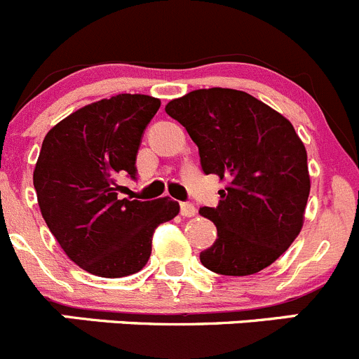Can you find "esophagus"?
Wrapping results in <instances>:
<instances>
[{
  "label": "esophagus",
  "mask_w": 359,
  "mask_h": 359,
  "mask_svg": "<svg viewBox=\"0 0 359 359\" xmlns=\"http://www.w3.org/2000/svg\"><path fill=\"white\" fill-rule=\"evenodd\" d=\"M180 211H182L183 217H187V218L194 217V215L197 213L196 206H194L192 203H180Z\"/></svg>",
  "instance_id": "obj_1"
}]
</instances>
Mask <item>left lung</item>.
<instances>
[{"label": "left lung", "mask_w": 359, "mask_h": 359, "mask_svg": "<svg viewBox=\"0 0 359 359\" xmlns=\"http://www.w3.org/2000/svg\"><path fill=\"white\" fill-rule=\"evenodd\" d=\"M199 148L204 174L227 182L217 208L199 213L217 225L201 252L204 268L254 275L284 254L302 231L310 194L306 149L294 126L252 95L196 90L165 105Z\"/></svg>", "instance_id": "obj_1"}]
</instances>
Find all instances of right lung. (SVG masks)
Masks as SVG:
<instances>
[{"label": "right lung", "instance_id": "obj_1", "mask_svg": "<svg viewBox=\"0 0 359 359\" xmlns=\"http://www.w3.org/2000/svg\"><path fill=\"white\" fill-rule=\"evenodd\" d=\"M158 98L121 93L50 128L33 172L40 211L65 254L88 273L119 278L144 268L155 229L180 213L169 197L121 199L118 177H137L139 146Z\"/></svg>", "mask_w": 359, "mask_h": 359}]
</instances>
